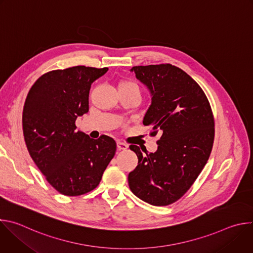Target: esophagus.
<instances>
[{
    "label": "esophagus",
    "mask_w": 253,
    "mask_h": 253,
    "mask_svg": "<svg viewBox=\"0 0 253 253\" xmlns=\"http://www.w3.org/2000/svg\"><path fill=\"white\" fill-rule=\"evenodd\" d=\"M117 148H118L119 150H126V149L128 148V145H127V144L123 143V142L118 141V142H117Z\"/></svg>",
    "instance_id": "34e87169"
}]
</instances>
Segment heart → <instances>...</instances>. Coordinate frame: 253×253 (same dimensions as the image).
Wrapping results in <instances>:
<instances>
[{"label":"heart","mask_w":253,"mask_h":253,"mask_svg":"<svg viewBox=\"0 0 253 253\" xmlns=\"http://www.w3.org/2000/svg\"><path fill=\"white\" fill-rule=\"evenodd\" d=\"M119 89H129V90H136L138 92L139 91V87L137 86V84H135L134 82L132 81H122L120 84H119Z\"/></svg>","instance_id":"1"}]
</instances>
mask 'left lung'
Listing matches in <instances>:
<instances>
[{"instance_id":"1","label":"left lung","mask_w":253,"mask_h":253,"mask_svg":"<svg viewBox=\"0 0 253 253\" xmlns=\"http://www.w3.org/2000/svg\"><path fill=\"white\" fill-rule=\"evenodd\" d=\"M136 78L151 93V105L143 124L150 135L160 133L154 153L130 145L138 157L129 173L131 191L141 200L166 206L192 186L210 156L214 117L201 87L183 70L171 64L135 66Z\"/></svg>"}]
</instances>
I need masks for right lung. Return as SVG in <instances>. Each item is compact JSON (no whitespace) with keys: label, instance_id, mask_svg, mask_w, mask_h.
<instances>
[{"label":"right lung","instance_id":"add662e5","mask_svg":"<svg viewBox=\"0 0 253 253\" xmlns=\"http://www.w3.org/2000/svg\"><path fill=\"white\" fill-rule=\"evenodd\" d=\"M108 68L75 66L53 70L31 87L23 109L27 149L47 181L61 194L95 189L116 152L113 138L92 139L76 132L78 116L89 111L91 84Z\"/></svg>","mask_w":253,"mask_h":253}]
</instances>
